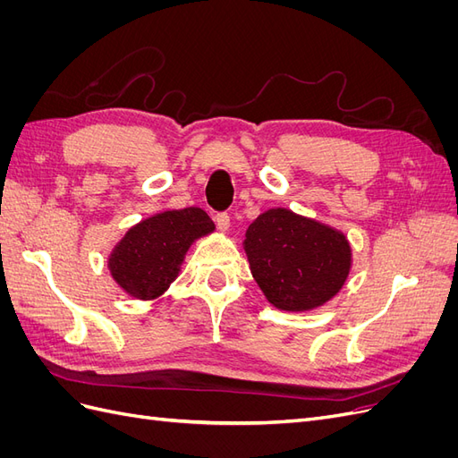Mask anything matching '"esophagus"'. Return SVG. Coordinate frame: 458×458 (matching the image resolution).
Instances as JSON below:
<instances>
[{
	"instance_id": "obj_1",
	"label": "esophagus",
	"mask_w": 458,
	"mask_h": 458,
	"mask_svg": "<svg viewBox=\"0 0 458 458\" xmlns=\"http://www.w3.org/2000/svg\"><path fill=\"white\" fill-rule=\"evenodd\" d=\"M216 224H217V227H219L221 231L227 233L229 227H231V217H229V214H217V216H216Z\"/></svg>"
}]
</instances>
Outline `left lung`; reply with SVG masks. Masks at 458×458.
Instances as JSON below:
<instances>
[{
  "mask_svg": "<svg viewBox=\"0 0 458 458\" xmlns=\"http://www.w3.org/2000/svg\"><path fill=\"white\" fill-rule=\"evenodd\" d=\"M242 246L263 296L283 311L325 306L348 281L353 263L342 231L288 208L259 214Z\"/></svg>",
  "mask_w": 458,
  "mask_h": 458,
  "instance_id": "obj_1",
  "label": "left lung"
}]
</instances>
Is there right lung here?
I'll return each instance as SVG.
<instances>
[{
	"mask_svg": "<svg viewBox=\"0 0 458 458\" xmlns=\"http://www.w3.org/2000/svg\"><path fill=\"white\" fill-rule=\"evenodd\" d=\"M216 231L202 208L165 210L141 219L114 244L108 271L135 300H158L179 276L192 242Z\"/></svg>",
	"mask_w": 458,
	"mask_h": 458,
	"instance_id": "1",
	"label": "right lung"
}]
</instances>
